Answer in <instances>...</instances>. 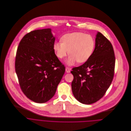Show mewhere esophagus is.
Returning a JSON list of instances; mask_svg holds the SVG:
<instances>
[{
  "label": "esophagus",
  "instance_id": "34e87169",
  "mask_svg": "<svg viewBox=\"0 0 131 131\" xmlns=\"http://www.w3.org/2000/svg\"><path fill=\"white\" fill-rule=\"evenodd\" d=\"M65 70H66V72L67 73H69V72H70V68H68V67H66Z\"/></svg>",
  "mask_w": 131,
  "mask_h": 131
}]
</instances>
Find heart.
Segmentation results:
<instances>
[{
  "label": "heart",
  "mask_w": 131,
  "mask_h": 131,
  "mask_svg": "<svg viewBox=\"0 0 131 131\" xmlns=\"http://www.w3.org/2000/svg\"><path fill=\"white\" fill-rule=\"evenodd\" d=\"M61 41H56L53 49L56 56L63 59L69 54L65 63L71 66L78 62L85 63L92 57L95 48V40L93 36L82 32L67 33L61 38Z\"/></svg>",
  "instance_id": "obj_1"
}]
</instances>
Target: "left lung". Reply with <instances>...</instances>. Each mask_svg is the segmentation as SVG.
Returning a JSON list of instances; mask_svg holds the SVG:
<instances>
[{"mask_svg": "<svg viewBox=\"0 0 131 131\" xmlns=\"http://www.w3.org/2000/svg\"><path fill=\"white\" fill-rule=\"evenodd\" d=\"M95 48L82 65L72 69L71 89L75 98L81 103L91 104L99 100L113 81L115 57L111 42L98 32Z\"/></svg>", "mask_w": 131, "mask_h": 131, "instance_id": "obj_1", "label": "left lung"}]
</instances>
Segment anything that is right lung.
Returning <instances> with one entry per match:
<instances>
[{
    "label": "right lung",
    "instance_id": "obj_1",
    "mask_svg": "<svg viewBox=\"0 0 131 131\" xmlns=\"http://www.w3.org/2000/svg\"><path fill=\"white\" fill-rule=\"evenodd\" d=\"M51 29L31 31L19 43L15 71L20 88L31 100L45 103L55 95L65 68L55 54Z\"/></svg>",
    "mask_w": 131,
    "mask_h": 131
}]
</instances>
